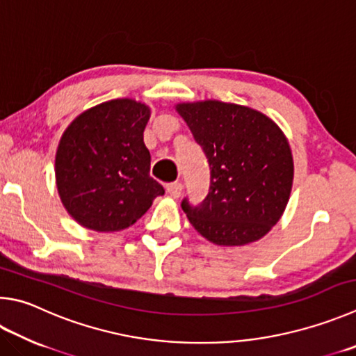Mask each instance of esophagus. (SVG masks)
I'll list each match as a JSON object with an SVG mask.
<instances>
[{
  "instance_id": "esophagus-1",
  "label": "esophagus",
  "mask_w": 356,
  "mask_h": 356,
  "mask_svg": "<svg viewBox=\"0 0 356 356\" xmlns=\"http://www.w3.org/2000/svg\"><path fill=\"white\" fill-rule=\"evenodd\" d=\"M182 190H184V186H182V184H180V182H172V184H168L166 185L168 195H170L174 199L182 195Z\"/></svg>"
}]
</instances>
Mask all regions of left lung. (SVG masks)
Instances as JSON below:
<instances>
[{"label": "left lung", "mask_w": 356, "mask_h": 356, "mask_svg": "<svg viewBox=\"0 0 356 356\" xmlns=\"http://www.w3.org/2000/svg\"><path fill=\"white\" fill-rule=\"evenodd\" d=\"M176 111L210 166L209 195L199 205L182 200L191 225L218 245L260 240L279 222L293 186V154L280 127L221 101L184 102Z\"/></svg>", "instance_id": "8db88e82"}]
</instances>
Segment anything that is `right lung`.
Returning <instances> with one entry per match:
<instances>
[{"instance_id":"right-lung-1","label":"right lung","mask_w":356,"mask_h":356,"mask_svg":"<svg viewBox=\"0 0 356 356\" xmlns=\"http://www.w3.org/2000/svg\"><path fill=\"white\" fill-rule=\"evenodd\" d=\"M149 107L113 99L88 108L67 127L56 152V184L63 207L83 227L118 232L137 222L165 195L149 176L143 132Z\"/></svg>"}]
</instances>
